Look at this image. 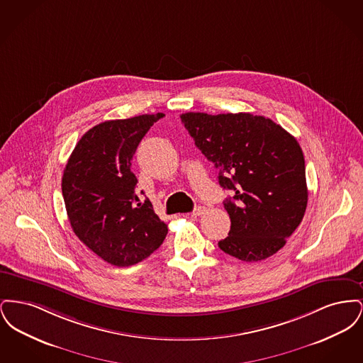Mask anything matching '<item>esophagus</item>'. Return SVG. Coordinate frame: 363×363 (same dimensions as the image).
<instances>
[{
  "label": "esophagus",
  "instance_id": "1",
  "mask_svg": "<svg viewBox=\"0 0 363 363\" xmlns=\"http://www.w3.org/2000/svg\"><path fill=\"white\" fill-rule=\"evenodd\" d=\"M206 211H207V208L206 207H196L194 208V211H193V215L194 216H201V215H204L206 213Z\"/></svg>",
  "mask_w": 363,
  "mask_h": 363
}]
</instances>
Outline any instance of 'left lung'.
Wrapping results in <instances>:
<instances>
[{
    "instance_id": "1",
    "label": "left lung",
    "mask_w": 363,
    "mask_h": 363,
    "mask_svg": "<svg viewBox=\"0 0 363 363\" xmlns=\"http://www.w3.org/2000/svg\"><path fill=\"white\" fill-rule=\"evenodd\" d=\"M181 121L196 147L219 170L228 237L219 247L235 259H268L286 245L308 206L303 152L287 130L250 113H185Z\"/></svg>"
}]
</instances>
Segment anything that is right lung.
Returning a JSON list of instances; mask_svg holds the SVG:
<instances>
[{
  "mask_svg": "<svg viewBox=\"0 0 363 363\" xmlns=\"http://www.w3.org/2000/svg\"><path fill=\"white\" fill-rule=\"evenodd\" d=\"M163 113L104 121L79 140L62 175V196L77 238L116 267L151 256L167 235L148 199H138L132 159Z\"/></svg>",
  "mask_w": 363,
  "mask_h": 363,
  "instance_id": "1",
  "label": "right lung"
}]
</instances>
